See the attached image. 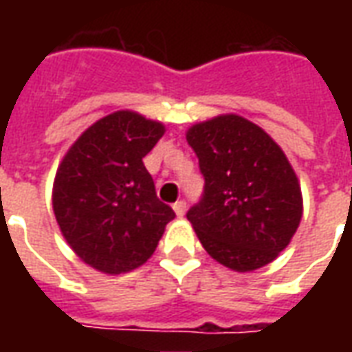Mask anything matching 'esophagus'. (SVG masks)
I'll list each match as a JSON object with an SVG mask.
<instances>
[{
  "mask_svg": "<svg viewBox=\"0 0 352 352\" xmlns=\"http://www.w3.org/2000/svg\"><path fill=\"white\" fill-rule=\"evenodd\" d=\"M173 211L177 213V217H183L184 211H186V201H183V199H181V201H175V204H173Z\"/></svg>",
  "mask_w": 352,
  "mask_h": 352,
  "instance_id": "34e87169",
  "label": "esophagus"
}]
</instances>
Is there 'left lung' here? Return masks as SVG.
<instances>
[{"label": "left lung", "instance_id": "obj_1", "mask_svg": "<svg viewBox=\"0 0 352 352\" xmlns=\"http://www.w3.org/2000/svg\"><path fill=\"white\" fill-rule=\"evenodd\" d=\"M206 177L204 198L186 213L199 243L239 273L270 264L300 226V181L272 135L239 115H219L186 130Z\"/></svg>", "mask_w": 352, "mask_h": 352}]
</instances>
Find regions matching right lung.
Segmentation results:
<instances>
[{
  "instance_id": "right-lung-1",
  "label": "right lung",
  "mask_w": 352,
  "mask_h": 352,
  "mask_svg": "<svg viewBox=\"0 0 352 352\" xmlns=\"http://www.w3.org/2000/svg\"><path fill=\"white\" fill-rule=\"evenodd\" d=\"M164 133L158 120L116 111L82 131L58 166L52 209L60 232L98 272L118 275L145 264L175 219L143 164Z\"/></svg>"
}]
</instances>
